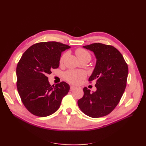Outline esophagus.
I'll return each instance as SVG.
<instances>
[{"instance_id": "obj_1", "label": "esophagus", "mask_w": 146, "mask_h": 146, "mask_svg": "<svg viewBox=\"0 0 146 146\" xmlns=\"http://www.w3.org/2000/svg\"><path fill=\"white\" fill-rule=\"evenodd\" d=\"M76 86H70V91H72V90H74V89H76Z\"/></svg>"}]
</instances>
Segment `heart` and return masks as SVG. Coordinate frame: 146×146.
<instances>
[{"mask_svg":"<svg viewBox=\"0 0 146 146\" xmlns=\"http://www.w3.org/2000/svg\"><path fill=\"white\" fill-rule=\"evenodd\" d=\"M76 54L80 61L83 59H88L90 60L91 59V54L90 52L84 49V48H77L76 51ZM67 55V53H65L61 56L60 60V64L63 63ZM86 72L82 70H69L66 72L64 74V77L66 80L72 84L79 83L82 80L86 77Z\"/></svg>","mask_w":146,"mask_h":146,"instance_id":"b5f03b06","label":"heart"}]
</instances>
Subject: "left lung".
<instances>
[{
    "label": "left lung",
    "instance_id": "8db88e82",
    "mask_svg": "<svg viewBox=\"0 0 146 146\" xmlns=\"http://www.w3.org/2000/svg\"><path fill=\"white\" fill-rule=\"evenodd\" d=\"M83 47L92 51L96 56L95 68L88 80L96 81L97 90L90 93V90L84 88L78 105L88 116H105L115 108L124 92L128 66L120 52L113 46L94 43Z\"/></svg>",
    "mask_w": 146,
    "mask_h": 146
}]
</instances>
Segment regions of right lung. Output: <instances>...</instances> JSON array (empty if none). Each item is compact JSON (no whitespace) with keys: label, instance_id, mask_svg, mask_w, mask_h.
<instances>
[{"label":"right lung","instance_id":"1","mask_svg":"<svg viewBox=\"0 0 146 146\" xmlns=\"http://www.w3.org/2000/svg\"><path fill=\"white\" fill-rule=\"evenodd\" d=\"M70 47L55 41L39 42L21 58L16 68L17 91L25 108L34 115L46 117L55 113L68 93L67 83L52 86L47 76L59 67L61 53Z\"/></svg>","mask_w":146,"mask_h":146}]
</instances>
